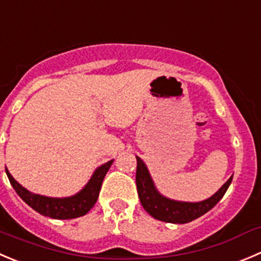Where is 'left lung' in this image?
Returning <instances> with one entry per match:
<instances>
[{"label":"left lung","mask_w":261,"mask_h":261,"mask_svg":"<svg viewBox=\"0 0 261 261\" xmlns=\"http://www.w3.org/2000/svg\"><path fill=\"white\" fill-rule=\"evenodd\" d=\"M138 167H136V187L140 203L143 208L150 214L153 218L158 221L167 222V223H189L199 217L208 213L212 208L217 205L219 200L223 198L227 189L232 182L231 176L228 181L218 190L211 198L205 200L190 203V201H178L169 199L162 195L155 187L153 178H151L149 169L143 159L136 156Z\"/></svg>","instance_id":"8db88e82"}]
</instances>
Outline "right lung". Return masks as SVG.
<instances>
[{
    "instance_id": "1",
    "label": "right lung",
    "mask_w": 261,
    "mask_h": 261,
    "mask_svg": "<svg viewBox=\"0 0 261 261\" xmlns=\"http://www.w3.org/2000/svg\"><path fill=\"white\" fill-rule=\"evenodd\" d=\"M112 163L113 159L98 167L93 172L87 185L79 192L67 198H50V196L30 192L11 176L7 168L6 174L16 194L35 212L53 219H74L85 216L97 203L102 182Z\"/></svg>"
}]
</instances>
